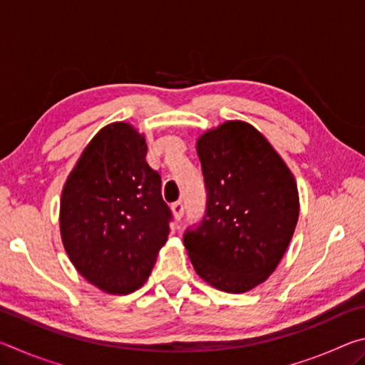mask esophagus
<instances>
[{
    "instance_id": "obj_1",
    "label": "esophagus",
    "mask_w": 365,
    "mask_h": 365,
    "mask_svg": "<svg viewBox=\"0 0 365 365\" xmlns=\"http://www.w3.org/2000/svg\"><path fill=\"white\" fill-rule=\"evenodd\" d=\"M170 207H172V212H174L175 220H180L182 215H183V211H185L183 202H182V201H177V202H174V205H172Z\"/></svg>"
}]
</instances>
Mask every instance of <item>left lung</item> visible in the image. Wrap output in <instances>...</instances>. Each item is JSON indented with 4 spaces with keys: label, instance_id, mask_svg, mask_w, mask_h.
Listing matches in <instances>:
<instances>
[{
    "label": "left lung",
    "instance_id": "left-lung-1",
    "mask_svg": "<svg viewBox=\"0 0 365 365\" xmlns=\"http://www.w3.org/2000/svg\"><path fill=\"white\" fill-rule=\"evenodd\" d=\"M206 212L183 233L196 274L227 293H245L275 270L299 215L293 174L246 122L228 120L197 140Z\"/></svg>",
    "mask_w": 365,
    "mask_h": 365
}]
</instances>
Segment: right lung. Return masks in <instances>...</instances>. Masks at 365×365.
Returning a JSON list of instances; mask_svg holds the SVG:
<instances>
[{
	"instance_id": "add662e5",
	"label": "right lung",
	"mask_w": 365,
	"mask_h": 365,
	"mask_svg": "<svg viewBox=\"0 0 365 365\" xmlns=\"http://www.w3.org/2000/svg\"><path fill=\"white\" fill-rule=\"evenodd\" d=\"M146 150L132 125L110 123L85 148L63 190L64 248L80 275L106 293L143 285L168 242L172 211Z\"/></svg>"
}]
</instances>
